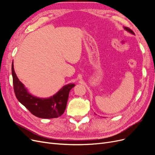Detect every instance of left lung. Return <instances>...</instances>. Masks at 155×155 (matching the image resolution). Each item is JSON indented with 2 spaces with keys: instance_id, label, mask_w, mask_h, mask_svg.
Segmentation results:
<instances>
[{
  "instance_id": "obj_1",
  "label": "left lung",
  "mask_w": 155,
  "mask_h": 155,
  "mask_svg": "<svg viewBox=\"0 0 155 155\" xmlns=\"http://www.w3.org/2000/svg\"><path fill=\"white\" fill-rule=\"evenodd\" d=\"M124 29L127 31H128V32H129L130 33V34H133V35H134V33L132 31V30H131L130 29H129V28H127V27H124Z\"/></svg>"
}]
</instances>
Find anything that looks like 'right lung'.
I'll return each instance as SVG.
<instances>
[{
	"instance_id": "add662e5",
	"label": "right lung",
	"mask_w": 155,
	"mask_h": 155,
	"mask_svg": "<svg viewBox=\"0 0 155 155\" xmlns=\"http://www.w3.org/2000/svg\"><path fill=\"white\" fill-rule=\"evenodd\" d=\"M14 92L17 99L32 114L41 118H55L61 116L66 109L68 94L75 86L70 83L63 86L52 96L41 98L33 96L19 81L15 72L13 61L12 66Z\"/></svg>"
}]
</instances>
